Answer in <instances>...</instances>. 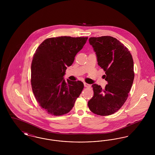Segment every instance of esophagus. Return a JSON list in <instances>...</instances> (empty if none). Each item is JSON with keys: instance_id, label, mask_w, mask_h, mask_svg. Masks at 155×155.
I'll use <instances>...</instances> for the list:
<instances>
[{"instance_id": "34e87169", "label": "esophagus", "mask_w": 155, "mask_h": 155, "mask_svg": "<svg viewBox=\"0 0 155 155\" xmlns=\"http://www.w3.org/2000/svg\"><path fill=\"white\" fill-rule=\"evenodd\" d=\"M84 84V87H87V88H90V87H91V85H90V84H87V83H85V82Z\"/></svg>"}]
</instances>
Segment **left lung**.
Listing matches in <instances>:
<instances>
[{
	"label": "left lung",
	"mask_w": 155,
	"mask_h": 155,
	"mask_svg": "<svg viewBox=\"0 0 155 155\" xmlns=\"http://www.w3.org/2000/svg\"><path fill=\"white\" fill-rule=\"evenodd\" d=\"M89 42L96 54L97 64L105 71L107 84L103 89L92 85L94 96L88 103L90 110L101 116L111 115L125 103L134 78V61L128 49L110 36L91 37Z\"/></svg>",
	"instance_id": "obj_1"
}]
</instances>
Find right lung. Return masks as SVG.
Wrapping results in <instances>:
<instances>
[{
	"mask_svg": "<svg viewBox=\"0 0 155 155\" xmlns=\"http://www.w3.org/2000/svg\"><path fill=\"white\" fill-rule=\"evenodd\" d=\"M87 39V37L51 38L37 48L31 64V86L37 102L49 114L60 116L68 113L81 94L83 82L66 81L64 76Z\"/></svg>",
	"mask_w": 155,
	"mask_h": 155,
	"instance_id": "add662e5",
	"label": "right lung"
}]
</instances>
